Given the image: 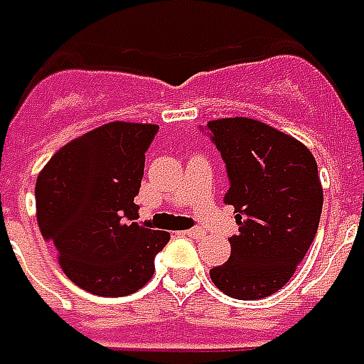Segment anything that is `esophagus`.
<instances>
[{"instance_id":"1","label":"esophagus","mask_w":364,"mask_h":364,"mask_svg":"<svg viewBox=\"0 0 364 364\" xmlns=\"http://www.w3.org/2000/svg\"><path fill=\"white\" fill-rule=\"evenodd\" d=\"M186 235H188V237H191V238H200L203 235H205V231H203V229H199V228H193V229H188V231H186Z\"/></svg>"}]
</instances>
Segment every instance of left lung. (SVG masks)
Returning <instances> with one entry per match:
<instances>
[{
    "instance_id": "8db88e82",
    "label": "left lung",
    "mask_w": 364,
    "mask_h": 364,
    "mask_svg": "<svg viewBox=\"0 0 364 364\" xmlns=\"http://www.w3.org/2000/svg\"><path fill=\"white\" fill-rule=\"evenodd\" d=\"M231 180L223 203L235 206L231 257L210 270L214 286L240 301L286 286L312 244L323 188L312 152L295 136L246 116L208 122Z\"/></svg>"
}]
</instances>
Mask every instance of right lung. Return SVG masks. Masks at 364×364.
I'll return each instance as SVG.
<instances>
[{
	"label": "right lung",
	"instance_id": "obj_1",
	"mask_svg": "<svg viewBox=\"0 0 364 364\" xmlns=\"http://www.w3.org/2000/svg\"><path fill=\"white\" fill-rule=\"evenodd\" d=\"M156 133V124L109 122L67 142L37 176L41 235L67 278L94 295L126 297L146 286L171 238L133 222Z\"/></svg>",
	"mask_w": 364,
	"mask_h": 364
}]
</instances>
